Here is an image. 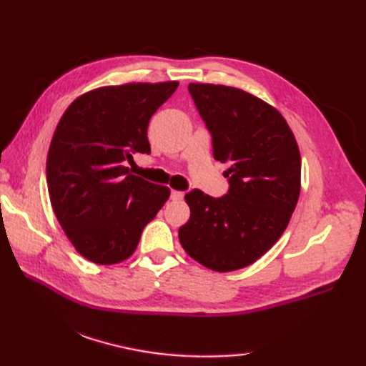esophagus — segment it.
Listing matches in <instances>:
<instances>
[{
  "label": "esophagus",
  "instance_id": "34e87169",
  "mask_svg": "<svg viewBox=\"0 0 366 366\" xmlns=\"http://www.w3.org/2000/svg\"><path fill=\"white\" fill-rule=\"evenodd\" d=\"M182 198H184V192L171 190V199H173V201H181Z\"/></svg>",
  "mask_w": 366,
  "mask_h": 366
}]
</instances>
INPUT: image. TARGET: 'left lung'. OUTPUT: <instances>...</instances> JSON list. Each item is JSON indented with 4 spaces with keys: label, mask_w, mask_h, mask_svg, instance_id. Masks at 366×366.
<instances>
[{
    "label": "left lung",
    "mask_w": 366,
    "mask_h": 366,
    "mask_svg": "<svg viewBox=\"0 0 366 366\" xmlns=\"http://www.w3.org/2000/svg\"><path fill=\"white\" fill-rule=\"evenodd\" d=\"M189 92L212 137L214 159L227 163L229 189L212 198L185 195L190 219L179 228L184 250L204 267L250 266L282 237L300 193V152L280 112L242 89L190 83Z\"/></svg>",
    "instance_id": "obj_1"
}]
</instances>
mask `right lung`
I'll list each match as a JSON object with an SVG mask.
<instances>
[{"instance_id":"add662e5","label":"right lung","mask_w":366,"mask_h":366,"mask_svg":"<svg viewBox=\"0 0 366 366\" xmlns=\"http://www.w3.org/2000/svg\"><path fill=\"white\" fill-rule=\"evenodd\" d=\"M177 84L97 88L75 99L58 122L46 157L51 207L76 252L92 262L127 259L169 198L168 187L134 176L127 163L151 152L149 119Z\"/></svg>"}]
</instances>
